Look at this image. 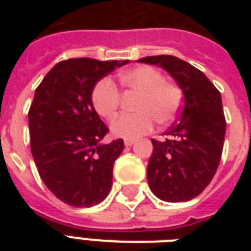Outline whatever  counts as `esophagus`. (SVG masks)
Returning <instances> with one entry per match:
<instances>
[{
    "mask_svg": "<svg viewBox=\"0 0 251 251\" xmlns=\"http://www.w3.org/2000/svg\"><path fill=\"white\" fill-rule=\"evenodd\" d=\"M134 139H125V142H124V143H125V146H127V147H130V146H133L134 145Z\"/></svg>",
    "mask_w": 251,
    "mask_h": 251,
    "instance_id": "34e87169",
    "label": "esophagus"
}]
</instances>
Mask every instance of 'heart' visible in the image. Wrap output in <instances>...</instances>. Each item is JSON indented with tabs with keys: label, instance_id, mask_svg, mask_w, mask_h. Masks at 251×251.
<instances>
[{
	"label": "heart",
	"instance_id": "1",
	"mask_svg": "<svg viewBox=\"0 0 251 251\" xmlns=\"http://www.w3.org/2000/svg\"><path fill=\"white\" fill-rule=\"evenodd\" d=\"M118 84L127 92L137 94L134 114L118 116L110 124L114 137L135 139L151 131L157 121L160 125L171 124L182 102V91L173 82L164 80L163 73L152 66H137L117 75ZM92 105L102 118L112 120L121 102L116 84L108 78L99 80L91 94Z\"/></svg>",
	"mask_w": 251,
	"mask_h": 251
}]
</instances>
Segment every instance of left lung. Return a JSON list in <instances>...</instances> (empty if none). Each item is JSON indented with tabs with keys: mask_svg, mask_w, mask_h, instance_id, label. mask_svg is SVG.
I'll return each mask as SVG.
<instances>
[{
	"mask_svg": "<svg viewBox=\"0 0 251 251\" xmlns=\"http://www.w3.org/2000/svg\"><path fill=\"white\" fill-rule=\"evenodd\" d=\"M138 62L161 66L185 96L167 139H152L147 179L157 198L187 202L208 186L222 159L226 129L222 95L201 70L175 56H150Z\"/></svg>",
	"mask_w": 251,
	"mask_h": 251,
	"instance_id": "8db88e82",
	"label": "left lung"
}]
</instances>
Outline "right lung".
I'll return each mask as SVG.
<instances>
[{
    "label": "right lung",
    "mask_w": 251,
    "mask_h": 251,
    "mask_svg": "<svg viewBox=\"0 0 251 251\" xmlns=\"http://www.w3.org/2000/svg\"><path fill=\"white\" fill-rule=\"evenodd\" d=\"M129 61L70 58L61 61L35 91L28 110L31 152L43 182L73 207L106 198L113 165L124 141L102 145L108 127L94 109L95 84Z\"/></svg>",
    "instance_id": "add662e5"
}]
</instances>
